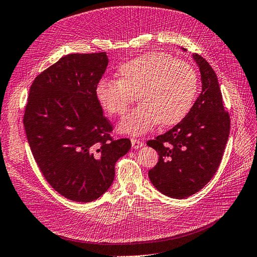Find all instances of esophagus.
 <instances>
[{"mask_svg":"<svg viewBox=\"0 0 257 257\" xmlns=\"http://www.w3.org/2000/svg\"><path fill=\"white\" fill-rule=\"evenodd\" d=\"M131 143H132V147H133L134 149H139V148L144 146V142L139 141V139H136V138H132Z\"/></svg>","mask_w":257,"mask_h":257,"instance_id":"esophagus-1","label":"esophagus"}]
</instances>
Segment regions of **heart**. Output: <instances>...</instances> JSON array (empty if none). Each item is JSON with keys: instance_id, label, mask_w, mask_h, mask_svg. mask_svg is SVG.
Wrapping results in <instances>:
<instances>
[{"instance_id": "b5f03b06", "label": "heart", "mask_w": 257, "mask_h": 257, "mask_svg": "<svg viewBox=\"0 0 257 257\" xmlns=\"http://www.w3.org/2000/svg\"><path fill=\"white\" fill-rule=\"evenodd\" d=\"M198 76L188 62L166 53H146L123 63L119 79H102L96 98L110 115H122L135 100L139 105L119 124L124 134L143 135L157 124L170 126L188 114L196 97Z\"/></svg>"}]
</instances>
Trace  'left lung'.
Returning <instances> with one entry per match:
<instances>
[{"label":"left lung","instance_id":"1","mask_svg":"<svg viewBox=\"0 0 257 257\" xmlns=\"http://www.w3.org/2000/svg\"><path fill=\"white\" fill-rule=\"evenodd\" d=\"M193 58L201 75V93L180 123L147 143L159 153V162L148 173L152 184L178 199L197 193L211 180L230 127L214 71L198 53Z\"/></svg>","mask_w":257,"mask_h":257}]
</instances>
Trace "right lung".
<instances>
[{
	"label": "right lung",
	"instance_id": "right-lung-1",
	"mask_svg": "<svg viewBox=\"0 0 257 257\" xmlns=\"http://www.w3.org/2000/svg\"><path fill=\"white\" fill-rule=\"evenodd\" d=\"M107 65L106 52L61 58L35 77L23 114L28 143L46 181L79 203L109 189L115 162L131 148L130 139L111 137L112 124L96 98Z\"/></svg>",
	"mask_w": 257,
	"mask_h": 257
}]
</instances>
